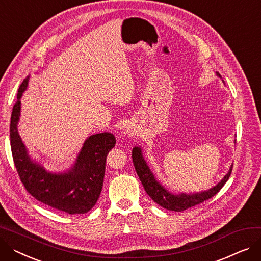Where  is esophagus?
<instances>
[{"mask_svg":"<svg viewBox=\"0 0 261 261\" xmlns=\"http://www.w3.org/2000/svg\"><path fill=\"white\" fill-rule=\"evenodd\" d=\"M131 133V131L130 130H127V131H125V134H130Z\"/></svg>","mask_w":261,"mask_h":261,"instance_id":"1","label":"esophagus"}]
</instances>
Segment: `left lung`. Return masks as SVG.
Returning <instances> with one entry per match:
<instances>
[{
  "label": "left lung",
  "mask_w": 261,
  "mask_h": 261,
  "mask_svg": "<svg viewBox=\"0 0 261 261\" xmlns=\"http://www.w3.org/2000/svg\"><path fill=\"white\" fill-rule=\"evenodd\" d=\"M217 75L219 77H221L218 73ZM132 160H133L136 173H138L148 196L155 203H158L160 206L172 212H183L185 210L196 206V205L206 201L212 197H214L215 195H217L219 193V190L224 186V184L228 180V177L230 176V173L232 170L231 169L232 165H231L230 169L221 180V182H219L216 186H214L213 188L206 191H201V193L191 194V195H188V194L173 195L169 193L165 187L161 185V183L156 181L152 171L150 170L146 161L143 158L141 147L133 148Z\"/></svg>",
  "instance_id": "8db88e82"
}]
</instances>
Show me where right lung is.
<instances>
[{
    "label": "right lung",
    "instance_id": "1",
    "mask_svg": "<svg viewBox=\"0 0 261 261\" xmlns=\"http://www.w3.org/2000/svg\"><path fill=\"white\" fill-rule=\"evenodd\" d=\"M29 79L30 77L24 79L19 88L9 129L12 159L21 182L35 199L53 208L70 215L88 213L100 196L106 160L110 150L115 146V136L110 132L91 135L71 169L64 173L46 171L31 160L18 132L21 96L29 85Z\"/></svg>",
    "mask_w": 261,
    "mask_h": 261
}]
</instances>
